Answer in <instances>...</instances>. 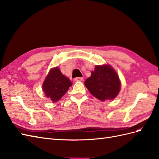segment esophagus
<instances>
[{
    "instance_id": "esophagus-1",
    "label": "esophagus",
    "mask_w": 159,
    "mask_h": 159,
    "mask_svg": "<svg viewBox=\"0 0 159 159\" xmlns=\"http://www.w3.org/2000/svg\"><path fill=\"white\" fill-rule=\"evenodd\" d=\"M82 80H83V78H82V77H75V78L74 79L75 82H82Z\"/></svg>"
}]
</instances>
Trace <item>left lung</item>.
<instances>
[{
    "instance_id": "obj_1",
    "label": "left lung",
    "mask_w": 159,
    "mask_h": 159,
    "mask_svg": "<svg viewBox=\"0 0 159 159\" xmlns=\"http://www.w3.org/2000/svg\"><path fill=\"white\" fill-rule=\"evenodd\" d=\"M84 84L89 92L102 101L113 100L121 89L117 73L109 65H96Z\"/></svg>"
}]
</instances>
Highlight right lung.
<instances>
[{"label":"right lung","instance_id":"add662e5","mask_svg":"<svg viewBox=\"0 0 159 159\" xmlns=\"http://www.w3.org/2000/svg\"><path fill=\"white\" fill-rule=\"evenodd\" d=\"M71 85L70 80L62 74L57 67L50 69L42 84V90L46 97L56 102L63 97Z\"/></svg>","mask_w":159,"mask_h":159}]
</instances>
